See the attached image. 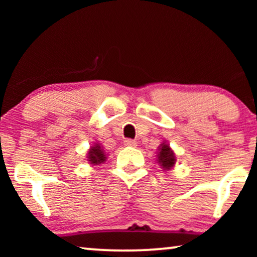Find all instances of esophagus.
<instances>
[{
  "instance_id": "34e87169",
  "label": "esophagus",
  "mask_w": 257,
  "mask_h": 257,
  "mask_svg": "<svg viewBox=\"0 0 257 257\" xmlns=\"http://www.w3.org/2000/svg\"><path fill=\"white\" fill-rule=\"evenodd\" d=\"M124 144H125V146H131V147H136L137 146V143L135 142V140H132V139H126L125 142H124Z\"/></svg>"
}]
</instances>
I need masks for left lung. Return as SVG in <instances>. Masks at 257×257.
Masks as SVG:
<instances>
[{
  "instance_id": "obj_1",
  "label": "left lung",
  "mask_w": 257,
  "mask_h": 257,
  "mask_svg": "<svg viewBox=\"0 0 257 257\" xmlns=\"http://www.w3.org/2000/svg\"><path fill=\"white\" fill-rule=\"evenodd\" d=\"M158 161L163 166L165 170H170V168L175 164V157L173 151H171L170 146L166 144H163L160 147L159 156H158Z\"/></svg>"
}]
</instances>
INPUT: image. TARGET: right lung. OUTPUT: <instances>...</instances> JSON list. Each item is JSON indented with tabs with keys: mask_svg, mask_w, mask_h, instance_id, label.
I'll return each mask as SVG.
<instances>
[{
	"mask_svg": "<svg viewBox=\"0 0 257 257\" xmlns=\"http://www.w3.org/2000/svg\"><path fill=\"white\" fill-rule=\"evenodd\" d=\"M89 161H91V164H100L105 161V154L103 153V151L100 150V147L96 145L93 147H91L90 152H89Z\"/></svg>",
	"mask_w": 257,
	"mask_h": 257,
	"instance_id": "add662e5",
	"label": "right lung"
}]
</instances>
